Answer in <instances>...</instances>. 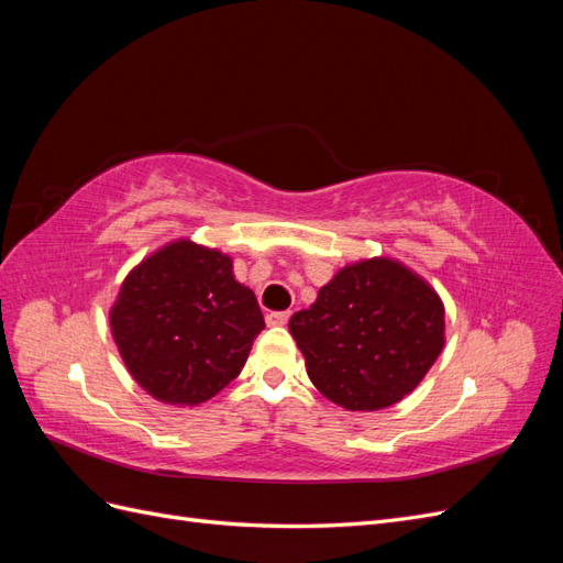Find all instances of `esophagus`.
I'll return each instance as SVG.
<instances>
[{
    "mask_svg": "<svg viewBox=\"0 0 563 563\" xmlns=\"http://www.w3.org/2000/svg\"><path fill=\"white\" fill-rule=\"evenodd\" d=\"M288 317H291V312H288V310L269 312V314L265 317V321H267V327H284V323L288 321Z\"/></svg>",
    "mask_w": 563,
    "mask_h": 563,
    "instance_id": "34e87169",
    "label": "esophagus"
}]
</instances>
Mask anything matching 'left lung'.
Listing matches in <instances>:
<instances>
[{
    "instance_id": "8db88e82",
    "label": "left lung",
    "mask_w": 563,
    "mask_h": 563,
    "mask_svg": "<svg viewBox=\"0 0 563 563\" xmlns=\"http://www.w3.org/2000/svg\"><path fill=\"white\" fill-rule=\"evenodd\" d=\"M308 376L347 411H380L418 387L444 350V302L391 258L345 265L288 321Z\"/></svg>"
}]
</instances>
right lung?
Returning a JSON list of instances; mask_svg holds the SVG:
<instances>
[{"mask_svg": "<svg viewBox=\"0 0 563 563\" xmlns=\"http://www.w3.org/2000/svg\"><path fill=\"white\" fill-rule=\"evenodd\" d=\"M110 329L147 395L197 406L240 376L265 321L251 288L234 279L230 255L176 240L129 272Z\"/></svg>", "mask_w": 563, "mask_h": 563, "instance_id": "obj_1", "label": "right lung"}]
</instances>
